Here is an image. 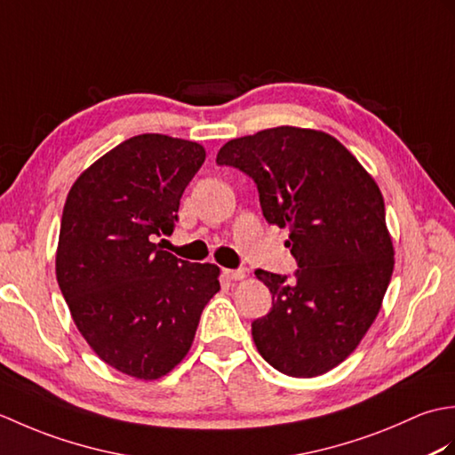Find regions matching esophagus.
Segmentation results:
<instances>
[{"label": "esophagus", "instance_id": "obj_1", "mask_svg": "<svg viewBox=\"0 0 455 455\" xmlns=\"http://www.w3.org/2000/svg\"><path fill=\"white\" fill-rule=\"evenodd\" d=\"M225 275L228 279H233V282H240V279L246 277V272L244 269H225Z\"/></svg>", "mask_w": 455, "mask_h": 455}]
</instances>
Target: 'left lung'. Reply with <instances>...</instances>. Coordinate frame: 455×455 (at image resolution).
Returning a JSON list of instances; mask_svg holds the SVG:
<instances>
[{
    "instance_id": "1",
    "label": "left lung",
    "mask_w": 455,
    "mask_h": 455,
    "mask_svg": "<svg viewBox=\"0 0 455 455\" xmlns=\"http://www.w3.org/2000/svg\"><path fill=\"white\" fill-rule=\"evenodd\" d=\"M219 166L252 178L269 225L289 228L295 279L258 269L272 311L252 323L264 360L316 377L350 355L379 313L395 266L375 180L331 134L275 127L228 140Z\"/></svg>"
}]
</instances>
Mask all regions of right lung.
Masks as SVG:
<instances>
[{"mask_svg": "<svg viewBox=\"0 0 455 455\" xmlns=\"http://www.w3.org/2000/svg\"><path fill=\"white\" fill-rule=\"evenodd\" d=\"M205 162L197 142L139 134L93 162L68 193L56 279L92 350L134 379L170 373L220 283L215 264L162 250L180 199Z\"/></svg>", "mask_w": 455, "mask_h": 455, "instance_id": "add662e5", "label": "right lung"}]
</instances>
